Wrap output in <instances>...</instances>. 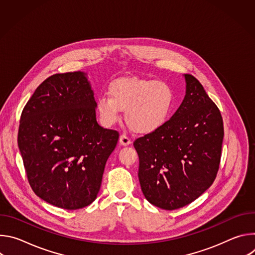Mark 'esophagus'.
<instances>
[{
  "label": "esophagus",
  "instance_id": "obj_1",
  "mask_svg": "<svg viewBox=\"0 0 255 255\" xmlns=\"http://www.w3.org/2000/svg\"><path fill=\"white\" fill-rule=\"evenodd\" d=\"M119 141H120V144H121V145H124V146H127V145L131 144V139H130L128 136L124 135V134H122V135L120 136Z\"/></svg>",
  "mask_w": 255,
  "mask_h": 255
}]
</instances>
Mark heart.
I'll return each instance as SVG.
<instances>
[{
	"label": "heart",
	"instance_id": "heart-1",
	"mask_svg": "<svg viewBox=\"0 0 255 255\" xmlns=\"http://www.w3.org/2000/svg\"><path fill=\"white\" fill-rule=\"evenodd\" d=\"M107 95L97 100V111L105 126L118 122L125 110V121L136 133H151L168 120L174 101L172 89L163 82L138 78H120L113 81Z\"/></svg>",
	"mask_w": 255,
	"mask_h": 255
}]
</instances>
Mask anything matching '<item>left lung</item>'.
Segmentation results:
<instances>
[{"label": "left lung", "mask_w": 255, "mask_h": 255, "mask_svg": "<svg viewBox=\"0 0 255 255\" xmlns=\"http://www.w3.org/2000/svg\"><path fill=\"white\" fill-rule=\"evenodd\" d=\"M185 79L186 96L173 116L133 143L143 195L169 211L189 205L214 183L224 137L219 109L194 76Z\"/></svg>", "instance_id": "left-lung-1"}]
</instances>
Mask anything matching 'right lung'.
Instances as JSON below:
<instances>
[{
    "mask_svg": "<svg viewBox=\"0 0 255 255\" xmlns=\"http://www.w3.org/2000/svg\"><path fill=\"white\" fill-rule=\"evenodd\" d=\"M94 92L82 71L55 74L25 105L18 146L29 185L45 202L65 210L92 204L119 132L101 127Z\"/></svg>",
    "mask_w": 255,
    "mask_h": 255,
    "instance_id": "1",
    "label": "right lung"
}]
</instances>
